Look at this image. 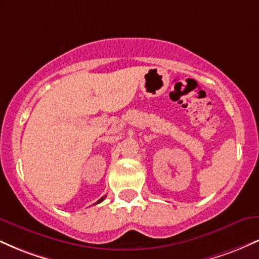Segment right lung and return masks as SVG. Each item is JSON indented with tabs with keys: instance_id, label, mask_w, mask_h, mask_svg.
Segmentation results:
<instances>
[{
	"instance_id": "right-lung-1",
	"label": "right lung",
	"mask_w": 259,
	"mask_h": 259,
	"mask_svg": "<svg viewBox=\"0 0 259 259\" xmlns=\"http://www.w3.org/2000/svg\"><path fill=\"white\" fill-rule=\"evenodd\" d=\"M103 200H105V197H102V198H100V200H99V201H97V202H96V203H100V202H102V201H103Z\"/></svg>"
}]
</instances>
